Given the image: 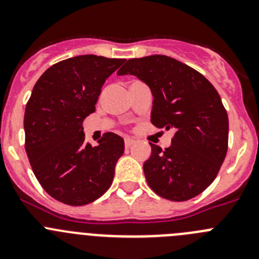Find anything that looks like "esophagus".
I'll use <instances>...</instances> for the list:
<instances>
[{"label":"esophagus","instance_id":"1","mask_svg":"<svg viewBox=\"0 0 259 259\" xmlns=\"http://www.w3.org/2000/svg\"><path fill=\"white\" fill-rule=\"evenodd\" d=\"M134 143H135V140L132 139V137H125V139H124L125 148H130V146H131Z\"/></svg>","mask_w":259,"mask_h":259}]
</instances>
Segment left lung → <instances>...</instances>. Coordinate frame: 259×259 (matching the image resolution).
Here are the masks:
<instances>
[{
    "instance_id": "left-lung-1",
    "label": "left lung",
    "mask_w": 259,
    "mask_h": 259,
    "mask_svg": "<svg viewBox=\"0 0 259 259\" xmlns=\"http://www.w3.org/2000/svg\"><path fill=\"white\" fill-rule=\"evenodd\" d=\"M127 74L152 91L153 124L175 131L164 150L149 143L146 182L166 200L196 197L214 182L227 154L228 115L221 96L198 71L161 54L130 59L118 71Z\"/></svg>"
}]
</instances>
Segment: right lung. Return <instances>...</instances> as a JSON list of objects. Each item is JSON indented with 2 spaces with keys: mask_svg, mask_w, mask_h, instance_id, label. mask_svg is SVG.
Segmentation results:
<instances>
[{
  "mask_svg": "<svg viewBox=\"0 0 259 259\" xmlns=\"http://www.w3.org/2000/svg\"><path fill=\"white\" fill-rule=\"evenodd\" d=\"M124 61L72 57L48 68L33 87L24 113L26 152L41 187L59 202L87 205L113 183L124 141L107 132L92 146L84 141L83 120L95 113L102 85Z\"/></svg>",
  "mask_w": 259,
  "mask_h": 259,
  "instance_id": "add662e5",
  "label": "right lung"
}]
</instances>
